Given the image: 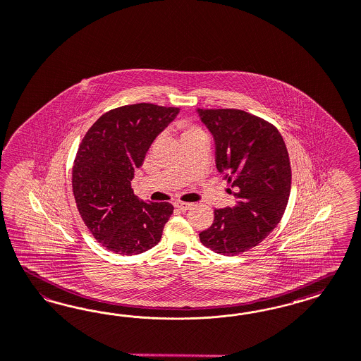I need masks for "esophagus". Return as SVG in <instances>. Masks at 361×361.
Segmentation results:
<instances>
[{
	"instance_id": "34e87169",
	"label": "esophagus",
	"mask_w": 361,
	"mask_h": 361,
	"mask_svg": "<svg viewBox=\"0 0 361 361\" xmlns=\"http://www.w3.org/2000/svg\"><path fill=\"white\" fill-rule=\"evenodd\" d=\"M174 207L177 208V209H180V211L187 212L193 207L192 204H189V202H183V201H176L174 202Z\"/></svg>"
}]
</instances>
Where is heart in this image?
I'll use <instances>...</instances> for the list:
<instances>
[{
	"mask_svg": "<svg viewBox=\"0 0 361 361\" xmlns=\"http://www.w3.org/2000/svg\"><path fill=\"white\" fill-rule=\"evenodd\" d=\"M178 128H180V130H181L183 140H185L188 137L196 136V135L202 133V130L200 129L199 126L190 124V123H188V121H181V123L178 124Z\"/></svg>",
	"mask_w": 361,
	"mask_h": 361,
	"instance_id": "b5f03b06",
	"label": "heart"
}]
</instances>
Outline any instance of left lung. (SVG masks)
Listing matches in <instances>:
<instances>
[{
    "label": "left lung",
    "instance_id": "obj_1",
    "mask_svg": "<svg viewBox=\"0 0 361 361\" xmlns=\"http://www.w3.org/2000/svg\"><path fill=\"white\" fill-rule=\"evenodd\" d=\"M216 141V166L235 188L233 208L214 209L202 245L225 256L255 248L286 212L292 171L286 142L269 121L240 109H197Z\"/></svg>",
    "mask_w": 361,
    "mask_h": 361
}]
</instances>
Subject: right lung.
Instances as JSON below:
<instances>
[{"label":"right lung","instance_id":"add662e5","mask_svg":"<svg viewBox=\"0 0 361 361\" xmlns=\"http://www.w3.org/2000/svg\"><path fill=\"white\" fill-rule=\"evenodd\" d=\"M178 111L147 102L114 108L89 128L78 147L72 169L77 209L93 237L114 253H144L161 240L173 205L140 201L130 181Z\"/></svg>","mask_w":361,"mask_h":361}]
</instances>
